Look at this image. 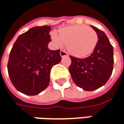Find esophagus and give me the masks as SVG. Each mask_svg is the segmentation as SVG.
Here are the masks:
<instances>
[{
  "label": "esophagus",
  "instance_id": "1",
  "mask_svg": "<svg viewBox=\"0 0 124 124\" xmlns=\"http://www.w3.org/2000/svg\"><path fill=\"white\" fill-rule=\"evenodd\" d=\"M60 55L62 57H65V56H68V53L67 52L65 51L64 50H61V51L60 53Z\"/></svg>",
  "mask_w": 124,
  "mask_h": 124
}]
</instances>
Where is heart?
Listing matches in <instances>:
<instances>
[{
    "instance_id": "1",
    "label": "heart",
    "mask_w": 124,
    "mask_h": 124,
    "mask_svg": "<svg viewBox=\"0 0 124 124\" xmlns=\"http://www.w3.org/2000/svg\"><path fill=\"white\" fill-rule=\"evenodd\" d=\"M52 39L57 46L67 44L69 52L78 57L89 55L94 51L99 40L96 31L85 25L64 28L60 30V35L53 32Z\"/></svg>"
}]
</instances>
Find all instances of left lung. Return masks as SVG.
Wrapping results in <instances>:
<instances>
[{
  "mask_svg": "<svg viewBox=\"0 0 124 124\" xmlns=\"http://www.w3.org/2000/svg\"><path fill=\"white\" fill-rule=\"evenodd\" d=\"M98 35V43L91 55L79 59L70 56L69 70L75 84L85 91H94L103 86L112 75L113 47L104 32L91 25Z\"/></svg>",
  "mask_w": 124,
  "mask_h": 124,
  "instance_id": "left-lung-1",
  "label": "left lung"
}]
</instances>
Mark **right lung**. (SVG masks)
Wrapping results in <instances>:
<instances>
[{
  "label": "right lung",
  "mask_w": 124,
  "mask_h": 124,
  "mask_svg": "<svg viewBox=\"0 0 124 124\" xmlns=\"http://www.w3.org/2000/svg\"><path fill=\"white\" fill-rule=\"evenodd\" d=\"M48 25L37 26L19 35L9 53L8 70L10 80L19 92L30 96L48 87L52 67L60 62V51L48 49L51 41Z\"/></svg>",
  "instance_id": "obj_1"
}]
</instances>
